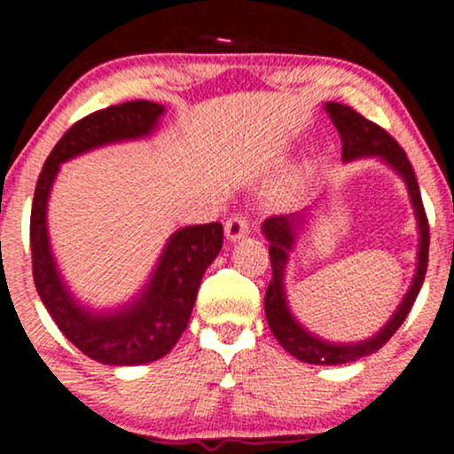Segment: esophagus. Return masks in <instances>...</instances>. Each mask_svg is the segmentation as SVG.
Instances as JSON below:
<instances>
[{
  "instance_id": "34e87169",
  "label": "esophagus",
  "mask_w": 454,
  "mask_h": 454,
  "mask_svg": "<svg viewBox=\"0 0 454 454\" xmlns=\"http://www.w3.org/2000/svg\"><path fill=\"white\" fill-rule=\"evenodd\" d=\"M249 232V222L245 220L243 215H232L228 217V222L223 223V237L228 239V241H239V239H243L245 234Z\"/></svg>"
}]
</instances>
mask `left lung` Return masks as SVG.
I'll return each mask as SVG.
<instances>
[{
	"label": "left lung",
	"instance_id": "1",
	"mask_svg": "<svg viewBox=\"0 0 454 454\" xmlns=\"http://www.w3.org/2000/svg\"><path fill=\"white\" fill-rule=\"evenodd\" d=\"M325 111L335 123L337 132L341 137V160L354 161L363 158H378L380 161L393 168L401 179H403L405 187H408L411 209H414L416 223H419V252H416V270L408 293L403 294L401 303L395 309V314L388 317L376 335L367 337L363 341H350V343H337L326 341L311 333L296 320L288 305V294H286V267L293 249L299 241V234L303 232L311 217V207L301 213H290V215H273L262 223V234L269 241V256H270V269H273V278L269 281L267 296H264V314H267V322L273 331L275 340L281 343L286 352L293 354L294 358L311 364H346L358 358L369 356V354L378 352L380 348L387 343L395 331L403 325L408 317L411 305H414L416 296L420 293V286L425 281L427 262H429V223H427L423 198H420L419 181H416L414 170L405 155V151L390 138L387 129L376 126L373 121L364 119L354 108L346 106V104L326 102Z\"/></svg>",
	"mask_w": 454,
	"mask_h": 454
}]
</instances>
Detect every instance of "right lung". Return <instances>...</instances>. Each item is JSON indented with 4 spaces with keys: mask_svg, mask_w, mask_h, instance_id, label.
<instances>
[{
    "mask_svg": "<svg viewBox=\"0 0 454 454\" xmlns=\"http://www.w3.org/2000/svg\"><path fill=\"white\" fill-rule=\"evenodd\" d=\"M164 113L161 104L134 100L87 114L55 145L35 184L29 223L35 290L67 341L104 364L132 367L173 350L192 316L202 275L220 254L223 228L213 222L175 231L137 296L111 309H93L76 299L53 256L46 222L51 190L67 160L106 145L149 138Z\"/></svg>",
    "mask_w": 454,
    "mask_h": 454,
    "instance_id": "1",
    "label": "right lung"
}]
</instances>
